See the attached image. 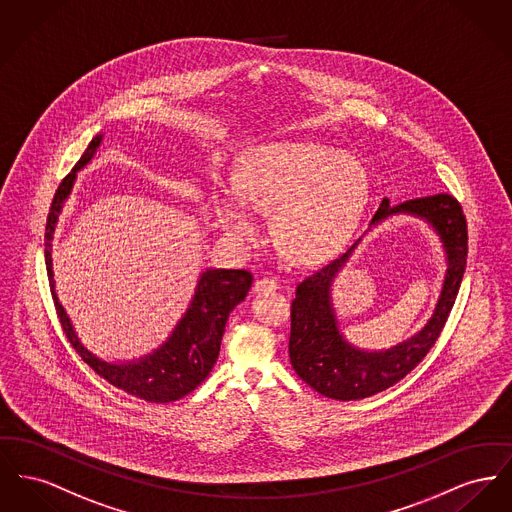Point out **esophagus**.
<instances>
[{
    "label": "esophagus",
    "instance_id": "1",
    "mask_svg": "<svg viewBox=\"0 0 512 512\" xmlns=\"http://www.w3.org/2000/svg\"><path fill=\"white\" fill-rule=\"evenodd\" d=\"M253 290H255L257 294H269V292L278 290V282H276L274 278L263 276V278H257V280H255V284H253Z\"/></svg>",
    "mask_w": 512,
    "mask_h": 512
}]
</instances>
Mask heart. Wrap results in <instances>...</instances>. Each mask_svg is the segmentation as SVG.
Returning <instances> with one entry per match:
<instances>
[{"label":"heart","instance_id":"1","mask_svg":"<svg viewBox=\"0 0 512 512\" xmlns=\"http://www.w3.org/2000/svg\"><path fill=\"white\" fill-rule=\"evenodd\" d=\"M236 189L218 185L214 214L240 247L259 240L257 214L271 216L272 238L294 263L327 261L358 228L369 195L360 160L317 143L284 141L251 152L236 172Z\"/></svg>","mask_w":512,"mask_h":512}]
</instances>
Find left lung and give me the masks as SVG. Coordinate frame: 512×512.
Returning a JSON list of instances; mask_svg holds the SVG:
<instances>
[{
	"label": "left lung",
	"instance_id": "left-lung-1",
	"mask_svg": "<svg viewBox=\"0 0 512 512\" xmlns=\"http://www.w3.org/2000/svg\"><path fill=\"white\" fill-rule=\"evenodd\" d=\"M398 212L416 214L429 222L445 247L447 274L433 317L416 336L391 350L365 352L344 340L331 301L332 280L348 263L358 241L342 257L305 276L292 300L288 350L301 381L327 398L348 402L387 391L429 354L449 319L468 257V226L462 207L449 193L425 195L396 207L383 199L371 226Z\"/></svg>",
	"mask_w": 512,
	"mask_h": 512
}]
</instances>
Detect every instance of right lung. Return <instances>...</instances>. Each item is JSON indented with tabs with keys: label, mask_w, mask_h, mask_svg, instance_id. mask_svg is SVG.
I'll use <instances>...</instances> for the list:
<instances>
[{
	"label": "right lung",
	"mask_w": 512,
	"mask_h": 512,
	"mask_svg": "<svg viewBox=\"0 0 512 512\" xmlns=\"http://www.w3.org/2000/svg\"><path fill=\"white\" fill-rule=\"evenodd\" d=\"M102 143V135H96L89 143L85 154L79 158L71 174H67L54 195L52 207L46 220L44 234V255L46 271L50 280V290L58 311L61 329L65 332L77 354L89 363L94 373L106 379L110 385L123 392L137 396L147 402L166 404L180 400L185 394L195 391L212 371L218 360L222 334L230 311L240 303L253 282V274L243 269H209L201 274L195 296L189 309L181 317L170 338L149 356L127 363H110L91 354L77 338L65 309L61 307L54 292V272H52V238L58 222V214L71 193L77 172L91 162L96 149Z\"/></svg>",
	"instance_id": "right-lung-1"
}]
</instances>
